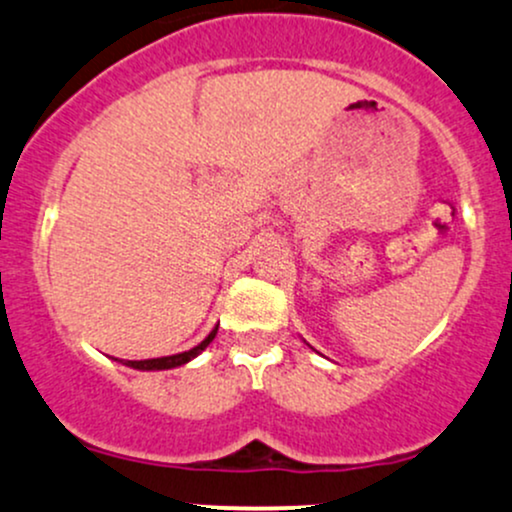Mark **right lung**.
<instances>
[{"instance_id": "1", "label": "right lung", "mask_w": 512, "mask_h": 512, "mask_svg": "<svg viewBox=\"0 0 512 512\" xmlns=\"http://www.w3.org/2000/svg\"><path fill=\"white\" fill-rule=\"evenodd\" d=\"M217 326H220V324H217ZM217 326L208 333V336L203 338V341L198 343V346H193L191 350H183V353L164 355V358H152V360H118V358H113V360H118V363H123L125 367H132V370H142V372L174 370V367H181V365L191 363L193 358H198V355L210 346L212 338H215V333H217Z\"/></svg>"}]
</instances>
